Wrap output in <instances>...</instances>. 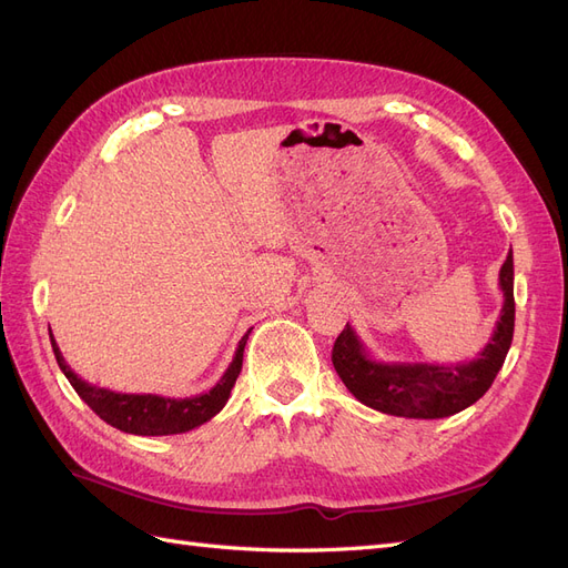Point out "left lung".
<instances>
[{
  "label": "left lung",
  "instance_id": "left-lung-1",
  "mask_svg": "<svg viewBox=\"0 0 568 568\" xmlns=\"http://www.w3.org/2000/svg\"><path fill=\"white\" fill-rule=\"evenodd\" d=\"M503 311L478 357L457 365L382 363L369 355L351 324L334 343L332 363L355 398L384 415L407 419H443L467 409L495 382L514 336V257L500 267Z\"/></svg>",
  "mask_w": 568,
  "mask_h": 568
}]
</instances>
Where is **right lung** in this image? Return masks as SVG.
<instances>
[{
	"label": "right lung",
	"mask_w": 568,
	"mask_h": 568,
	"mask_svg": "<svg viewBox=\"0 0 568 568\" xmlns=\"http://www.w3.org/2000/svg\"><path fill=\"white\" fill-rule=\"evenodd\" d=\"M248 334L251 329L242 336V341H239L234 359L230 363L227 372L220 376V382L211 390L192 395V398H163V395L153 393H115L109 388L92 386L68 367L57 346L54 334H49V338L65 379L71 382L80 398L106 424L134 436H173L192 432V428L213 419L217 412L225 407L236 384V376L242 372Z\"/></svg>",
	"instance_id": "add662e5"
}]
</instances>
